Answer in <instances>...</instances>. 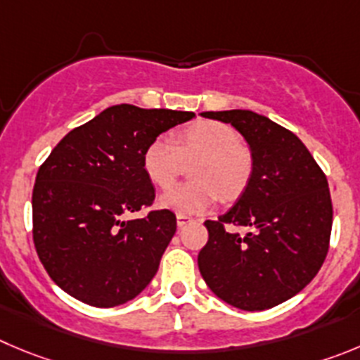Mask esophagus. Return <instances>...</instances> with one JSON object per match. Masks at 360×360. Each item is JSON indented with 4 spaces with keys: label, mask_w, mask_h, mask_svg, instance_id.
Masks as SVG:
<instances>
[{
    "label": "esophagus",
    "mask_w": 360,
    "mask_h": 360,
    "mask_svg": "<svg viewBox=\"0 0 360 360\" xmlns=\"http://www.w3.org/2000/svg\"><path fill=\"white\" fill-rule=\"evenodd\" d=\"M177 227H184L188 224V221H191V218L188 217V214H181L177 213Z\"/></svg>",
    "instance_id": "obj_1"
}]
</instances>
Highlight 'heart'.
Returning a JSON list of instances; mask_svg holds the SVG:
<instances>
[{
	"mask_svg": "<svg viewBox=\"0 0 360 360\" xmlns=\"http://www.w3.org/2000/svg\"><path fill=\"white\" fill-rule=\"evenodd\" d=\"M191 183L177 184L161 193L160 206L181 214H195L214 206L218 197L236 199L254 170L250 149L234 127L217 120H197L176 136H156L142 156L146 176L167 188L179 177L184 161H191Z\"/></svg>",
	"mask_w": 360,
	"mask_h": 360,
	"instance_id": "1",
	"label": "heart"
}]
</instances>
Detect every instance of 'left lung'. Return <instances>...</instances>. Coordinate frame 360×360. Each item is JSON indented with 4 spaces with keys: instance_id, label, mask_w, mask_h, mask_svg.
<instances>
[{
    "instance_id": "left-lung-1",
    "label": "left lung",
    "mask_w": 360,
    "mask_h": 360,
    "mask_svg": "<svg viewBox=\"0 0 360 360\" xmlns=\"http://www.w3.org/2000/svg\"><path fill=\"white\" fill-rule=\"evenodd\" d=\"M236 127L254 170L238 202L206 220L199 270L218 298L243 311H264L295 297L314 278L330 243L327 176L297 134L250 110L204 112ZM229 226H250L240 237Z\"/></svg>"
}]
</instances>
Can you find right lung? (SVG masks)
<instances>
[{"label":"right lung","instance_id":"add662e5","mask_svg":"<svg viewBox=\"0 0 360 360\" xmlns=\"http://www.w3.org/2000/svg\"><path fill=\"white\" fill-rule=\"evenodd\" d=\"M193 112L110 106L67 133L40 165L33 186V243L49 277L70 297L115 307L146 290L176 234V214L153 210L142 156L163 131Z\"/></svg>","mask_w":360,"mask_h":360}]
</instances>
